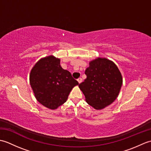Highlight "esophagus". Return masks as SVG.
Instances as JSON below:
<instances>
[{"label": "esophagus", "instance_id": "1", "mask_svg": "<svg viewBox=\"0 0 151 151\" xmlns=\"http://www.w3.org/2000/svg\"><path fill=\"white\" fill-rule=\"evenodd\" d=\"M77 81L78 82L79 84H81V83L82 82V79L81 78H78L77 79Z\"/></svg>", "mask_w": 151, "mask_h": 151}]
</instances>
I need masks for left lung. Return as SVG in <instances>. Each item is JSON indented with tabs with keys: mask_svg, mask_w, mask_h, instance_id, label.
I'll return each instance as SVG.
<instances>
[{
	"mask_svg": "<svg viewBox=\"0 0 151 151\" xmlns=\"http://www.w3.org/2000/svg\"><path fill=\"white\" fill-rule=\"evenodd\" d=\"M85 74L87 77L78 86L88 104L96 110H101L117 99L123 78L113 62L98 58L89 63Z\"/></svg>",
	"mask_w": 151,
	"mask_h": 151,
	"instance_id": "8db88e82",
	"label": "left lung"
}]
</instances>
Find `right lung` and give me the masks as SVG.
<instances>
[{"label":"right lung","mask_w":151,"mask_h":151,"mask_svg":"<svg viewBox=\"0 0 151 151\" xmlns=\"http://www.w3.org/2000/svg\"><path fill=\"white\" fill-rule=\"evenodd\" d=\"M60 63V59L53 56L45 57L36 63L30 75L35 97L44 106L52 110L65 102L72 89L78 84Z\"/></svg>","instance_id":"right-lung-1"}]
</instances>
